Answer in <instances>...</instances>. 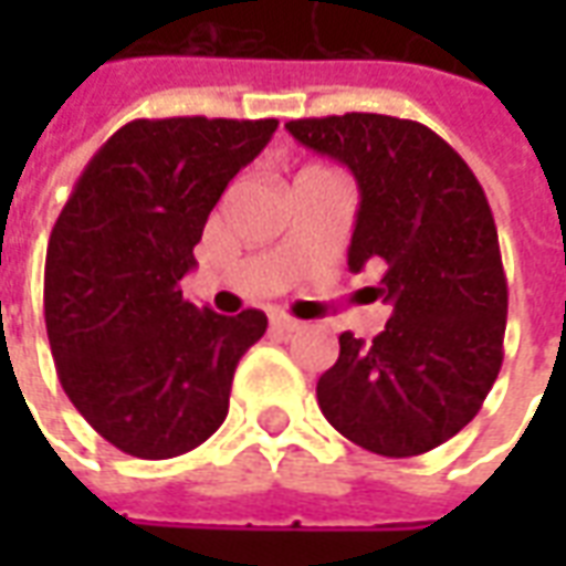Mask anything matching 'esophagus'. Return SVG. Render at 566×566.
Instances as JSON below:
<instances>
[{
	"mask_svg": "<svg viewBox=\"0 0 566 566\" xmlns=\"http://www.w3.org/2000/svg\"><path fill=\"white\" fill-rule=\"evenodd\" d=\"M270 327L275 333H294V331H300V327H303V321L287 318V315H272Z\"/></svg>",
	"mask_w": 566,
	"mask_h": 566,
	"instance_id": "obj_1",
	"label": "esophagus"
}]
</instances>
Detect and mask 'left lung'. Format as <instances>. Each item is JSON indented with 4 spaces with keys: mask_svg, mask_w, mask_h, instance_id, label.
Here are the masks:
<instances>
[{
    "mask_svg": "<svg viewBox=\"0 0 566 566\" xmlns=\"http://www.w3.org/2000/svg\"><path fill=\"white\" fill-rule=\"evenodd\" d=\"M284 127L357 178L348 266H381L367 294L388 306L373 343L339 336L321 412L360 449L424 454L473 421L503 364L510 291L485 190L418 120L348 112Z\"/></svg>",
    "mask_w": 566,
    "mask_h": 566,
    "instance_id": "1",
    "label": "left lung"
}]
</instances>
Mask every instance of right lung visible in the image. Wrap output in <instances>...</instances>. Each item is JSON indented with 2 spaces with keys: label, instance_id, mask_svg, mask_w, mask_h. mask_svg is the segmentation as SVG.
Here are the masks:
<instances>
[{
  "label": "right lung",
  "instance_id": "add662e5",
  "mask_svg": "<svg viewBox=\"0 0 566 566\" xmlns=\"http://www.w3.org/2000/svg\"><path fill=\"white\" fill-rule=\"evenodd\" d=\"M275 117L129 120L84 166L44 260L56 376L115 449L166 461L223 424L266 315L199 312L181 294L214 202L266 148Z\"/></svg>",
  "mask_w": 566,
  "mask_h": 566
}]
</instances>
